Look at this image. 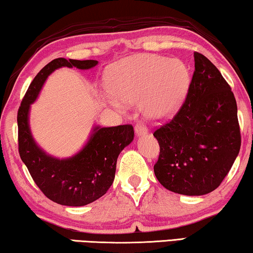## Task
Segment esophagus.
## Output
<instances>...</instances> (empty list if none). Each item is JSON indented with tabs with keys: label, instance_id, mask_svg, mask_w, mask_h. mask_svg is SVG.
<instances>
[{
	"label": "esophagus",
	"instance_id": "34e87169",
	"mask_svg": "<svg viewBox=\"0 0 253 253\" xmlns=\"http://www.w3.org/2000/svg\"><path fill=\"white\" fill-rule=\"evenodd\" d=\"M134 132L137 134V137H141V135L148 134V130L144 124H137L134 127Z\"/></svg>",
	"mask_w": 253,
	"mask_h": 253
}]
</instances>
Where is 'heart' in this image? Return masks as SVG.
<instances>
[{
	"label": "heart",
	"mask_w": 253,
	"mask_h": 253,
	"mask_svg": "<svg viewBox=\"0 0 253 253\" xmlns=\"http://www.w3.org/2000/svg\"><path fill=\"white\" fill-rule=\"evenodd\" d=\"M187 66L159 54H137L105 73L104 100L119 111L139 102L145 118L163 122L177 114L189 89Z\"/></svg>",
	"instance_id": "1"
}]
</instances>
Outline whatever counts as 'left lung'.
I'll use <instances>...</instances> for the list:
<instances>
[{
    "label": "left lung",
    "instance_id": "1",
    "mask_svg": "<svg viewBox=\"0 0 253 253\" xmlns=\"http://www.w3.org/2000/svg\"><path fill=\"white\" fill-rule=\"evenodd\" d=\"M187 97L171 122L154 132L160 156L154 172L160 184L187 196L211 193L239 155L237 105L218 68L199 52Z\"/></svg>",
    "mask_w": 253,
    "mask_h": 253
}]
</instances>
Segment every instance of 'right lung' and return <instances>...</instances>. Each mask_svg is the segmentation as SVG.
I'll return each mask as SVG.
<instances>
[{
    "label": "right lung",
    "instance_id": "1",
    "mask_svg": "<svg viewBox=\"0 0 253 253\" xmlns=\"http://www.w3.org/2000/svg\"><path fill=\"white\" fill-rule=\"evenodd\" d=\"M98 65L97 60L57 58L43 67L29 85L18 111V142L21 161L43 194L61 206L83 207L105 195L115 178L120 153L132 142V126L101 127L93 126L78 153L59 157L46 153L33 137L29 126L31 106L38 99L47 78L61 67L82 71Z\"/></svg>",
    "mask_w": 253,
    "mask_h": 253
}]
</instances>
